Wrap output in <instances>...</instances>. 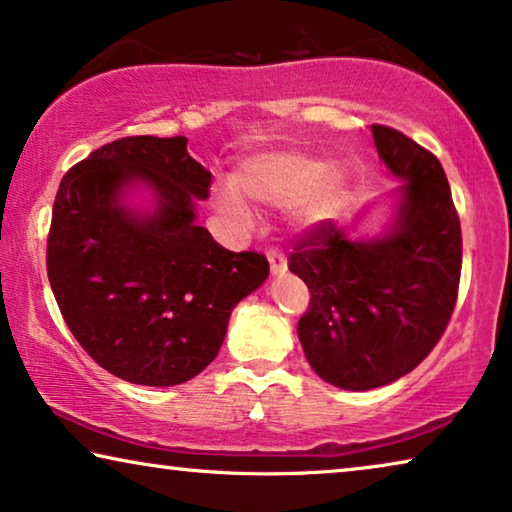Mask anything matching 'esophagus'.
Wrapping results in <instances>:
<instances>
[{"instance_id": "34e87169", "label": "esophagus", "mask_w": 512, "mask_h": 512, "mask_svg": "<svg viewBox=\"0 0 512 512\" xmlns=\"http://www.w3.org/2000/svg\"><path fill=\"white\" fill-rule=\"evenodd\" d=\"M266 257H269V264H271V273H285L287 271V259H285V255L280 253V250H276V248H271L269 253H266Z\"/></svg>"}]
</instances>
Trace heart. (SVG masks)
Returning <instances> with one entry per match:
<instances>
[{"mask_svg": "<svg viewBox=\"0 0 512 512\" xmlns=\"http://www.w3.org/2000/svg\"><path fill=\"white\" fill-rule=\"evenodd\" d=\"M243 197L264 207H289L294 218L312 227L338 213L345 200V177L338 167L301 149H271L243 158L234 172V186L218 190L216 202L230 216L248 220Z\"/></svg>", "mask_w": 512, "mask_h": 512, "instance_id": "obj_1", "label": "heart"}]
</instances>
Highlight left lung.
<instances>
[{
    "mask_svg": "<svg viewBox=\"0 0 512 512\" xmlns=\"http://www.w3.org/2000/svg\"><path fill=\"white\" fill-rule=\"evenodd\" d=\"M379 158L402 179L398 216L375 239L333 220L294 243L289 271L310 289L299 340L312 370L347 391L386 386L416 368L451 322L462 230L437 156L391 126H372Z\"/></svg>",
    "mask_w": 512,
    "mask_h": 512,
    "instance_id": "left-lung-1",
    "label": "left lung"
}]
</instances>
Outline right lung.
<instances>
[{
	"label": "right lung",
	"instance_id": "obj_1",
	"mask_svg": "<svg viewBox=\"0 0 512 512\" xmlns=\"http://www.w3.org/2000/svg\"><path fill=\"white\" fill-rule=\"evenodd\" d=\"M188 140L133 135L91 151L59 183L48 232V280L82 349L140 386L193 379L218 356L234 305L269 276L255 250L232 253L195 223L211 174ZM142 180L159 207L120 204Z\"/></svg>",
	"mask_w": 512,
	"mask_h": 512
}]
</instances>
